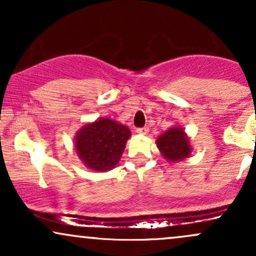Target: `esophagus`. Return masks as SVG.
Here are the masks:
<instances>
[{
    "mask_svg": "<svg viewBox=\"0 0 256 256\" xmlns=\"http://www.w3.org/2000/svg\"><path fill=\"white\" fill-rule=\"evenodd\" d=\"M136 132H137V134H146L149 132V128H146V126H143V128H138Z\"/></svg>",
    "mask_w": 256,
    "mask_h": 256,
    "instance_id": "1",
    "label": "esophagus"
}]
</instances>
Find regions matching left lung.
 I'll return each mask as SVG.
<instances>
[{"label": "left lung", "instance_id": "8db88e82", "mask_svg": "<svg viewBox=\"0 0 256 256\" xmlns=\"http://www.w3.org/2000/svg\"><path fill=\"white\" fill-rule=\"evenodd\" d=\"M158 148L168 161H179L188 158L192 152L189 138L179 128L167 130L158 138Z\"/></svg>", "mask_w": 256, "mask_h": 256}]
</instances>
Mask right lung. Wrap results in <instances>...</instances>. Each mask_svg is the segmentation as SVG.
Segmentation results:
<instances>
[{"label":"right lung","mask_w":256,"mask_h":256,"mask_svg":"<svg viewBox=\"0 0 256 256\" xmlns=\"http://www.w3.org/2000/svg\"><path fill=\"white\" fill-rule=\"evenodd\" d=\"M130 136L131 132L126 126L102 118L83 126L78 132L76 150L89 168L108 171L118 164Z\"/></svg>","instance_id":"obj_1"}]
</instances>
